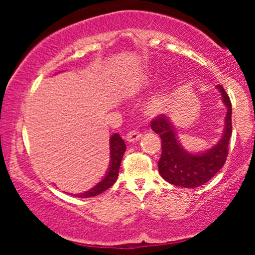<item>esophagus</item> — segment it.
I'll return each instance as SVG.
<instances>
[{"label": "esophagus", "mask_w": 255, "mask_h": 255, "mask_svg": "<svg viewBox=\"0 0 255 255\" xmlns=\"http://www.w3.org/2000/svg\"><path fill=\"white\" fill-rule=\"evenodd\" d=\"M141 136L142 134L140 133L139 130H130L128 131L127 135H126V140H127L128 142H134V141H137Z\"/></svg>", "instance_id": "esophagus-1"}]
</instances>
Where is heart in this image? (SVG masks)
I'll use <instances>...</instances> for the list:
<instances>
[{
  "instance_id": "1",
  "label": "heart",
  "mask_w": 255,
  "mask_h": 255,
  "mask_svg": "<svg viewBox=\"0 0 255 255\" xmlns=\"http://www.w3.org/2000/svg\"><path fill=\"white\" fill-rule=\"evenodd\" d=\"M168 95L165 92H159L151 99L146 110L150 115H158V114H162L163 111H165L166 108H168Z\"/></svg>"
}]
</instances>
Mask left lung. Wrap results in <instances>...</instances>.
Returning <instances> with one entry per match:
<instances>
[{
  "label": "left lung",
  "instance_id": "left-lung-1",
  "mask_svg": "<svg viewBox=\"0 0 255 255\" xmlns=\"http://www.w3.org/2000/svg\"><path fill=\"white\" fill-rule=\"evenodd\" d=\"M223 103L227 107L224 133L221 140L201 154H193L183 150L178 144L174 127L165 115H158L151 122L154 130L162 139V156L158 160L160 176L174 186L195 188L206 183L221 170L228 157V146L233 131L231 126V102L222 85H217Z\"/></svg>",
  "mask_w": 255,
  "mask_h": 255
}]
</instances>
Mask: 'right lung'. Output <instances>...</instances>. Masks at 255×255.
Instances as JSON below:
<instances>
[{
	"label": "right lung",
	"mask_w": 255,
	"mask_h": 255,
	"mask_svg": "<svg viewBox=\"0 0 255 255\" xmlns=\"http://www.w3.org/2000/svg\"><path fill=\"white\" fill-rule=\"evenodd\" d=\"M126 151V144L120 134L115 133L114 135L110 137V165L109 170H108L107 175L101 182L96 184L93 188H91L90 191L81 193V194H75V197L79 198H91L96 197V195L101 194L109 189L114 183L116 182L119 176V170L120 165H121L122 157H124V153Z\"/></svg>",
	"instance_id": "right-lung-1"
}]
</instances>
